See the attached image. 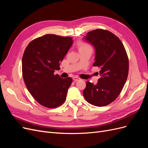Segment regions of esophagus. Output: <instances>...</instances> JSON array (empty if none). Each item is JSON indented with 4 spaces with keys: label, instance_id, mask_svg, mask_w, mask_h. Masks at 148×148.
Returning <instances> with one entry per match:
<instances>
[{
    "label": "esophagus",
    "instance_id": "obj_1",
    "mask_svg": "<svg viewBox=\"0 0 148 148\" xmlns=\"http://www.w3.org/2000/svg\"><path fill=\"white\" fill-rule=\"evenodd\" d=\"M73 79L74 82H78V81H79V80H80V78L77 77H73Z\"/></svg>",
    "mask_w": 148,
    "mask_h": 148
}]
</instances>
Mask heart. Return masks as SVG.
<instances>
[{"instance_id": "b5f03b06", "label": "heart", "mask_w": 148, "mask_h": 148, "mask_svg": "<svg viewBox=\"0 0 148 148\" xmlns=\"http://www.w3.org/2000/svg\"><path fill=\"white\" fill-rule=\"evenodd\" d=\"M91 49V46L86 43H81L79 45V50H82V49Z\"/></svg>"}]
</instances>
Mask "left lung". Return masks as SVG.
<instances>
[{
    "label": "left lung",
    "mask_w": 148,
    "mask_h": 148,
    "mask_svg": "<svg viewBox=\"0 0 148 148\" xmlns=\"http://www.w3.org/2000/svg\"><path fill=\"white\" fill-rule=\"evenodd\" d=\"M83 39L95 49L94 66L100 67L97 84L89 81L83 96L91 104L101 107L110 104L122 91L128 74V58L119 38L110 31L97 29Z\"/></svg>",
    "instance_id": "1"
}]
</instances>
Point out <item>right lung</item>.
Instances as JSON below:
<instances>
[{
    "instance_id": "1",
    "label": "right lung",
    "mask_w": 148,
    "mask_h": 148,
    "mask_svg": "<svg viewBox=\"0 0 148 148\" xmlns=\"http://www.w3.org/2000/svg\"><path fill=\"white\" fill-rule=\"evenodd\" d=\"M73 41L71 37L46 34L33 40L25 49L22 58L24 82L35 100L40 104L56 108L66 99L72 83L70 77L54 75Z\"/></svg>"
}]
</instances>
